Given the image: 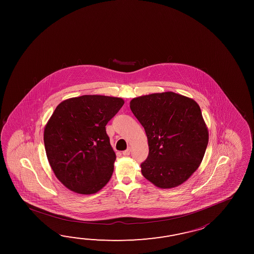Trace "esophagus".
<instances>
[{
    "label": "esophagus",
    "mask_w": 254,
    "mask_h": 254,
    "mask_svg": "<svg viewBox=\"0 0 254 254\" xmlns=\"http://www.w3.org/2000/svg\"><path fill=\"white\" fill-rule=\"evenodd\" d=\"M129 153H130V147L127 148V150L123 151V154H124L125 156H128V155H129Z\"/></svg>",
    "instance_id": "34e87169"
}]
</instances>
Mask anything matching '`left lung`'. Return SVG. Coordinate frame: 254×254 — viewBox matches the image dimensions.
Instances as JSON below:
<instances>
[{
    "label": "left lung",
    "mask_w": 254,
    "mask_h": 254,
    "mask_svg": "<svg viewBox=\"0 0 254 254\" xmlns=\"http://www.w3.org/2000/svg\"><path fill=\"white\" fill-rule=\"evenodd\" d=\"M129 108L148 139L149 155L140 164L144 178L162 189L184 184L200 166L209 141L199 104L165 92L133 98Z\"/></svg>",
    "instance_id": "8db88e82"
}]
</instances>
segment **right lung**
Instances as JSON below:
<instances>
[{
    "label": "right lung",
    "mask_w": 254,
    "mask_h": 254,
    "mask_svg": "<svg viewBox=\"0 0 254 254\" xmlns=\"http://www.w3.org/2000/svg\"><path fill=\"white\" fill-rule=\"evenodd\" d=\"M124 104L122 98L82 95L54 110L43 140L49 163L66 188L93 194L110 181L116 155L105 126Z\"/></svg>",
    "instance_id": "1"
}]
</instances>
